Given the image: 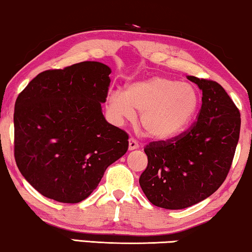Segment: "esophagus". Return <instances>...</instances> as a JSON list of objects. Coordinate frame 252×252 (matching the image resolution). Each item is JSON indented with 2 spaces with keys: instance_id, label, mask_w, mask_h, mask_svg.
Returning <instances> with one entry per match:
<instances>
[{
  "instance_id": "1",
  "label": "esophagus",
  "mask_w": 252,
  "mask_h": 252,
  "mask_svg": "<svg viewBox=\"0 0 252 252\" xmlns=\"http://www.w3.org/2000/svg\"><path fill=\"white\" fill-rule=\"evenodd\" d=\"M139 147L140 146H139V143L136 142V140L133 139V137H130V139L128 140V149L129 150H135Z\"/></svg>"
}]
</instances>
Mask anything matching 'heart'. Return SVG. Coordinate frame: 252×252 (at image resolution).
Masks as SVG:
<instances>
[{"instance_id":"obj_1","label":"heart","mask_w":252,"mask_h":252,"mask_svg":"<svg viewBox=\"0 0 252 252\" xmlns=\"http://www.w3.org/2000/svg\"><path fill=\"white\" fill-rule=\"evenodd\" d=\"M105 105L116 124L132 120L137 111L140 126L148 136L170 140L184 132L194 119L199 94L188 82L153 75L129 85L124 93L110 91Z\"/></svg>"}]
</instances>
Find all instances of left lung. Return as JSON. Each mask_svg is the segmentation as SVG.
<instances>
[{
  "label": "left lung",
  "mask_w": 252,
  "mask_h": 252,
  "mask_svg": "<svg viewBox=\"0 0 252 252\" xmlns=\"http://www.w3.org/2000/svg\"><path fill=\"white\" fill-rule=\"evenodd\" d=\"M202 91L197 122L180 135L144 148L140 186L158 208L180 210L211 196L228 174L239 142L241 115L218 82L189 75Z\"/></svg>",
  "instance_id": "1"
}]
</instances>
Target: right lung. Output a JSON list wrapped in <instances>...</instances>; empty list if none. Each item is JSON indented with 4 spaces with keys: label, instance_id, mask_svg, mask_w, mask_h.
I'll list each match as a JSON object with an SVG mask.
<instances>
[{
    "label": "right lung",
    "instance_id": "obj_1",
    "mask_svg": "<svg viewBox=\"0 0 252 252\" xmlns=\"http://www.w3.org/2000/svg\"><path fill=\"white\" fill-rule=\"evenodd\" d=\"M111 68L81 62L41 72L16 99L15 159L41 195L79 203L128 149L125 130L102 113Z\"/></svg>",
    "mask_w": 252,
    "mask_h": 252
}]
</instances>
